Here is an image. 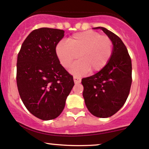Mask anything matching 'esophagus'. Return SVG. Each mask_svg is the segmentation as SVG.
Instances as JSON below:
<instances>
[{
  "instance_id": "esophagus-1",
  "label": "esophagus",
  "mask_w": 149,
  "mask_h": 149,
  "mask_svg": "<svg viewBox=\"0 0 149 149\" xmlns=\"http://www.w3.org/2000/svg\"><path fill=\"white\" fill-rule=\"evenodd\" d=\"M73 80H74L75 83H80L81 81V79L77 76H73Z\"/></svg>"
}]
</instances>
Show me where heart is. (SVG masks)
Instances as JSON below:
<instances>
[{
    "mask_svg": "<svg viewBox=\"0 0 149 149\" xmlns=\"http://www.w3.org/2000/svg\"><path fill=\"white\" fill-rule=\"evenodd\" d=\"M56 53L63 67L68 69L77 58L80 60L71 68V72L81 76L91 71L95 73L104 69L113 53L112 40L94 31L73 34L61 42L56 47Z\"/></svg>",
    "mask_w": 149,
    "mask_h": 149,
    "instance_id": "heart-1",
    "label": "heart"
}]
</instances>
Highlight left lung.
Instances as JSON below:
<instances>
[{
    "mask_svg": "<svg viewBox=\"0 0 149 149\" xmlns=\"http://www.w3.org/2000/svg\"><path fill=\"white\" fill-rule=\"evenodd\" d=\"M101 29L112 40L113 53L105 67L82 79L83 96L93 116L109 118L117 113L127 100L132 84V61L121 39L106 28Z\"/></svg>",
    "mask_w": 149,
    "mask_h": 149,
    "instance_id": "obj_1",
    "label": "left lung"
}]
</instances>
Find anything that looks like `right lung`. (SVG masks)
<instances>
[{
    "instance_id": "1",
    "label": "right lung",
    "mask_w": 149,
    "mask_h": 149,
    "mask_svg": "<svg viewBox=\"0 0 149 149\" xmlns=\"http://www.w3.org/2000/svg\"><path fill=\"white\" fill-rule=\"evenodd\" d=\"M64 31L33 30L22 43L17 61L19 96L31 113L43 120L56 118L72 90L73 76L60 64L56 47Z\"/></svg>"
}]
</instances>
